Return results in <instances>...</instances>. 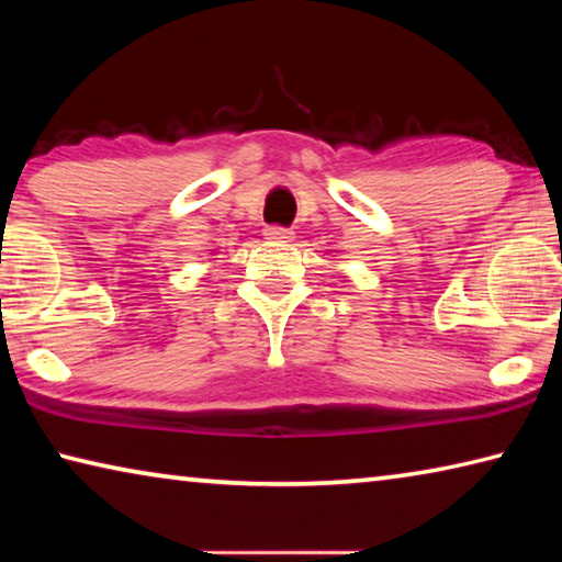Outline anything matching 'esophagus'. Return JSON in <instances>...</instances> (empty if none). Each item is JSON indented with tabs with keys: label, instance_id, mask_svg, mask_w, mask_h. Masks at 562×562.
<instances>
[{
	"label": "esophagus",
	"instance_id": "obj_1",
	"mask_svg": "<svg viewBox=\"0 0 562 562\" xmlns=\"http://www.w3.org/2000/svg\"><path fill=\"white\" fill-rule=\"evenodd\" d=\"M265 235H268V240H274V243H288L292 240V231L290 227H280V225H270L265 227Z\"/></svg>",
	"mask_w": 562,
	"mask_h": 562
}]
</instances>
